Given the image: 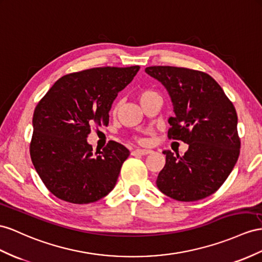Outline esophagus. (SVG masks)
I'll return each mask as SVG.
<instances>
[{"label":"esophagus","mask_w":262,"mask_h":262,"mask_svg":"<svg viewBox=\"0 0 262 262\" xmlns=\"http://www.w3.org/2000/svg\"><path fill=\"white\" fill-rule=\"evenodd\" d=\"M151 152L152 151L149 150V149H135L132 154H133V155H143V156H145V155H148V154H151Z\"/></svg>","instance_id":"obj_1"}]
</instances>
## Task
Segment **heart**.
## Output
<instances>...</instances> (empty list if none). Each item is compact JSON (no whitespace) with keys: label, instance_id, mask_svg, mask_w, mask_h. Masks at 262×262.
Segmentation results:
<instances>
[{"label":"heart","instance_id":"heart-1","mask_svg":"<svg viewBox=\"0 0 262 262\" xmlns=\"http://www.w3.org/2000/svg\"><path fill=\"white\" fill-rule=\"evenodd\" d=\"M156 95H158V94L156 92L151 91V90H143V91H140L139 94H138V99H139L140 104H143L145 100H147V99L152 97V96H156ZM118 107H119V104H116L115 107H114V112H116L118 110ZM137 140H138L139 143H143L144 142L142 138H138Z\"/></svg>","mask_w":262,"mask_h":262}]
</instances>
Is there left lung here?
Listing matches in <instances>:
<instances>
[{"label": "left lung", "mask_w": 262, "mask_h": 262, "mask_svg": "<svg viewBox=\"0 0 262 262\" xmlns=\"http://www.w3.org/2000/svg\"><path fill=\"white\" fill-rule=\"evenodd\" d=\"M145 72L168 91L175 116L168 138L183 140L180 157L164 150L166 164L158 173V189L178 201H196L216 192L240 154L237 112L220 85L207 73L175 66H149Z\"/></svg>", "instance_id": "left-lung-1"}]
</instances>
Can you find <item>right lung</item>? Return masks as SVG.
<instances>
[{"label":"right lung","instance_id":"1","mask_svg":"<svg viewBox=\"0 0 262 262\" xmlns=\"http://www.w3.org/2000/svg\"><path fill=\"white\" fill-rule=\"evenodd\" d=\"M140 67H95L56 80L33 115L32 163L53 195L72 204L102 199L116 185L129 150L110 140L102 151L87 143L92 127L107 126L118 92Z\"/></svg>","mask_w":262,"mask_h":262}]
</instances>
